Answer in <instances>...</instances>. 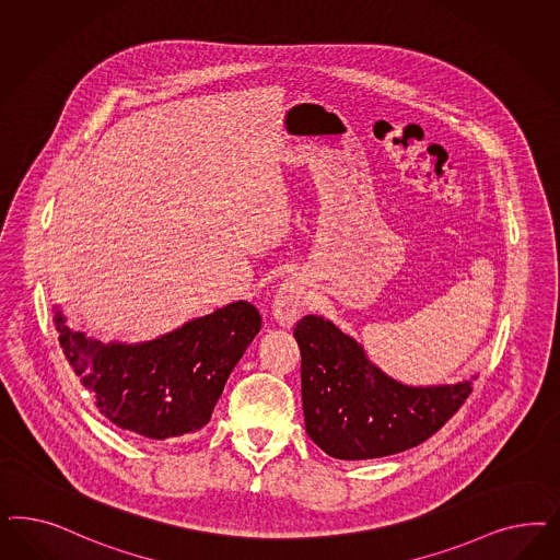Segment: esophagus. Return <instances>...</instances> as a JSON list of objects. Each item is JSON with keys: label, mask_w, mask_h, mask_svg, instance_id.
Listing matches in <instances>:
<instances>
[{"label": "esophagus", "mask_w": 560, "mask_h": 560, "mask_svg": "<svg viewBox=\"0 0 560 560\" xmlns=\"http://www.w3.org/2000/svg\"><path fill=\"white\" fill-rule=\"evenodd\" d=\"M311 305L307 287L299 276L287 278L273 296V317L284 327H290Z\"/></svg>", "instance_id": "obj_1"}]
</instances>
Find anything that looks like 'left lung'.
<instances>
[{"label": "left lung", "mask_w": 560, "mask_h": 560, "mask_svg": "<svg viewBox=\"0 0 560 560\" xmlns=\"http://www.w3.org/2000/svg\"><path fill=\"white\" fill-rule=\"evenodd\" d=\"M294 338L307 434L336 459H375L420 445L459 410L478 377L447 385L401 383L319 315L303 317Z\"/></svg>", "instance_id": "left-lung-1"}]
</instances>
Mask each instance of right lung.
<instances>
[{
	"mask_svg": "<svg viewBox=\"0 0 560 560\" xmlns=\"http://www.w3.org/2000/svg\"><path fill=\"white\" fill-rule=\"evenodd\" d=\"M66 359L101 415L145 439L196 433L210 422L236 362L261 329V315L236 301L148 342H101L72 329L55 305Z\"/></svg>",
	"mask_w": 560,
	"mask_h": 560,
	"instance_id": "right-lung-1",
	"label": "right lung"
}]
</instances>
